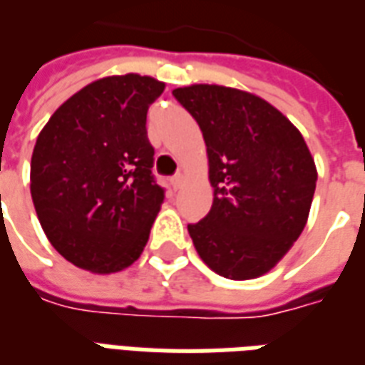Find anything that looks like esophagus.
I'll return each instance as SVG.
<instances>
[{"label": "esophagus", "instance_id": "1", "mask_svg": "<svg viewBox=\"0 0 365 365\" xmlns=\"http://www.w3.org/2000/svg\"><path fill=\"white\" fill-rule=\"evenodd\" d=\"M171 186H173V190H179L180 186H182V175H175V177H171Z\"/></svg>", "mask_w": 365, "mask_h": 365}]
</instances>
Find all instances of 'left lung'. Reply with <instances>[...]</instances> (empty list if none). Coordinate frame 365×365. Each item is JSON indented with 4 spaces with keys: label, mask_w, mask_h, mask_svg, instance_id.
Instances as JSON below:
<instances>
[{
    "label": "left lung",
    "mask_w": 365,
    "mask_h": 365,
    "mask_svg": "<svg viewBox=\"0 0 365 365\" xmlns=\"http://www.w3.org/2000/svg\"><path fill=\"white\" fill-rule=\"evenodd\" d=\"M204 134L213 204L188 225L219 275L254 279L275 267L308 221L317 171L302 134L262 98L217 84L173 90Z\"/></svg>",
    "instance_id": "obj_1"
}]
</instances>
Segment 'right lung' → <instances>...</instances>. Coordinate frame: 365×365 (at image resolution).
Here are the masks:
<instances>
[{"instance_id":"add662e5","label":"right lung","mask_w":365,"mask_h":365,"mask_svg":"<svg viewBox=\"0 0 365 365\" xmlns=\"http://www.w3.org/2000/svg\"><path fill=\"white\" fill-rule=\"evenodd\" d=\"M163 88L152 76H106L71 96L38 134L32 202L51 246L81 269H125L146 246L165 198L146 115Z\"/></svg>"}]
</instances>
